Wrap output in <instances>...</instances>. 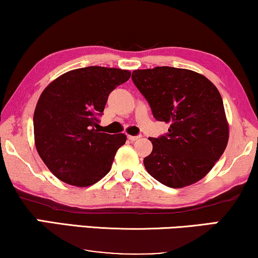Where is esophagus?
I'll return each mask as SVG.
<instances>
[{"instance_id":"esophagus-1","label":"esophagus","mask_w":258,"mask_h":258,"mask_svg":"<svg viewBox=\"0 0 258 258\" xmlns=\"http://www.w3.org/2000/svg\"><path fill=\"white\" fill-rule=\"evenodd\" d=\"M140 137H141L140 135H137V136H132V135H128V140H129V141H132V142H134V141L139 140Z\"/></svg>"}]
</instances>
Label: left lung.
<instances>
[{
  "label": "left lung",
  "mask_w": 258,
  "mask_h": 258,
  "mask_svg": "<svg viewBox=\"0 0 258 258\" xmlns=\"http://www.w3.org/2000/svg\"><path fill=\"white\" fill-rule=\"evenodd\" d=\"M132 80L168 133L149 137L153 151L143 160L149 175L170 188L202 179L224 153L229 126L217 88L188 69L156 67L134 70Z\"/></svg>",
  "instance_id": "1"
}]
</instances>
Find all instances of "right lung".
Instances as JSON below:
<instances>
[{
    "instance_id": "add662e5",
    "label": "right lung",
    "mask_w": 258,
    "mask_h": 258,
    "mask_svg": "<svg viewBox=\"0 0 258 258\" xmlns=\"http://www.w3.org/2000/svg\"><path fill=\"white\" fill-rule=\"evenodd\" d=\"M129 79L128 70L87 67L59 76L41 94L34 112L35 144L58 179L88 186L110 170L126 137L100 133L97 126L109 94Z\"/></svg>"
}]
</instances>
